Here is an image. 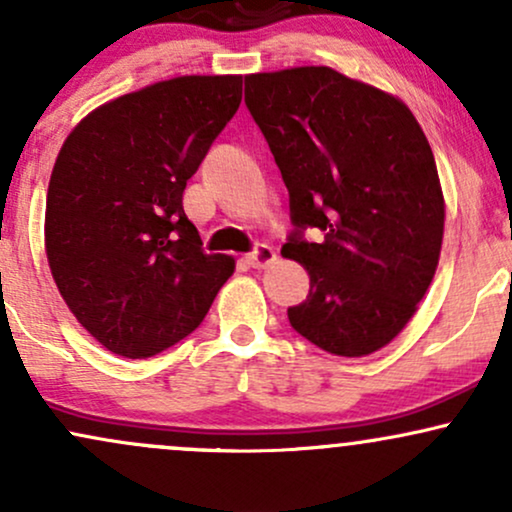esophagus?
<instances>
[{"instance_id":"34e87169","label":"esophagus","mask_w":512,"mask_h":512,"mask_svg":"<svg viewBox=\"0 0 512 512\" xmlns=\"http://www.w3.org/2000/svg\"><path fill=\"white\" fill-rule=\"evenodd\" d=\"M245 260H248L250 267H255V269H267L269 264L276 262V252H274L272 248H269V245H257V248L252 250L248 257H245Z\"/></svg>"}]
</instances>
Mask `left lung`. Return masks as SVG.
Segmentation results:
<instances>
[{"instance_id": "8db88e82", "label": "left lung", "mask_w": 512, "mask_h": 512, "mask_svg": "<svg viewBox=\"0 0 512 512\" xmlns=\"http://www.w3.org/2000/svg\"><path fill=\"white\" fill-rule=\"evenodd\" d=\"M245 105L289 190L293 231L281 255L310 276L291 327L337 356L383 349L416 313L443 243L424 129L399 98L330 67L250 74Z\"/></svg>"}]
</instances>
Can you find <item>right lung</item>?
<instances>
[{
    "mask_svg": "<svg viewBox=\"0 0 512 512\" xmlns=\"http://www.w3.org/2000/svg\"><path fill=\"white\" fill-rule=\"evenodd\" d=\"M240 98L243 76L158 81L96 108L62 144L45 209L50 272L117 356H156L195 332L236 269L204 252L182 192Z\"/></svg>",
    "mask_w": 512,
    "mask_h": 512,
    "instance_id": "obj_1",
    "label": "right lung"
}]
</instances>
